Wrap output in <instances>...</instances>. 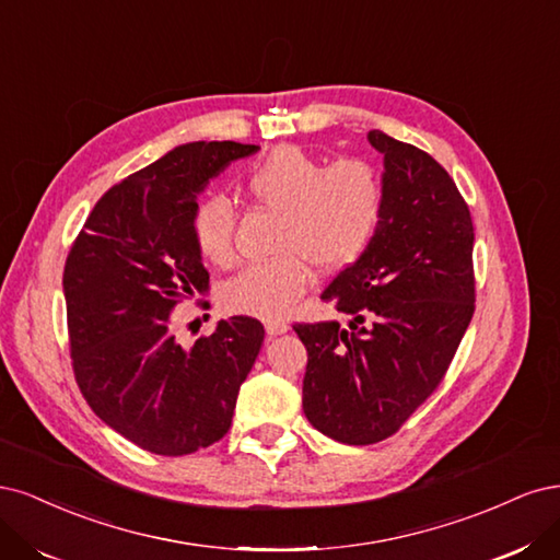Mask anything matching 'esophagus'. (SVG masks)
I'll list each match as a JSON object with an SVG mask.
<instances>
[{
    "mask_svg": "<svg viewBox=\"0 0 560 560\" xmlns=\"http://www.w3.org/2000/svg\"><path fill=\"white\" fill-rule=\"evenodd\" d=\"M288 323L285 320H277V318H272V320H267L265 323V330H267V335L269 337H277V335H283V332H288Z\"/></svg>",
    "mask_w": 560,
    "mask_h": 560,
    "instance_id": "1",
    "label": "esophagus"
}]
</instances>
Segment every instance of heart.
Listing matches in <instances>:
<instances>
[{
    "mask_svg": "<svg viewBox=\"0 0 560 560\" xmlns=\"http://www.w3.org/2000/svg\"><path fill=\"white\" fill-rule=\"evenodd\" d=\"M244 186L258 205L281 213L277 250L283 256L250 262L225 283L223 300L237 314L281 316L310 283V265L318 272L353 265L382 225L384 182L368 160L323 165L298 147H279L248 170ZM192 237L207 260L232 258L234 207L225 195L197 202Z\"/></svg>",
    "mask_w": 560,
    "mask_h": 560,
    "instance_id": "heart-1",
    "label": "heart"
}]
</instances>
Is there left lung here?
Segmentation results:
<instances>
[{
	"instance_id": "8db88e82",
	"label": "left lung",
	"mask_w": 560,
	"mask_h": 560,
	"mask_svg": "<svg viewBox=\"0 0 560 560\" xmlns=\"http://www.w3.org/2000/svg\"><path fill=\"white\" fill-rule=\"evenodd\" d=\"M368 139L384 155L382 225L320 295L349 328L293 326L310 355L304 417L355 446L395 435L438 390L475 314V228L454 178L411 143Z\"/></svg>"
}]
</instances>
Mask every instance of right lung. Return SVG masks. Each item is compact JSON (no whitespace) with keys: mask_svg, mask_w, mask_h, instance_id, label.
<instances>
[{"mask_svg":"<svg viewBox=\"0 0 560 560\" xmlns=\"http://www.w3.org/2000/svg\"><path fill=\"white\" fill-rule=\"evenodd\" d=\"M254 143L192 141L106 190L65 262L71 365L97 417L158 456H188L230 430L265 330L232 316L182 347L174 310L209 272L192 211L209 178Z\"/></svg>","mask_w":560,"mask_h":560,"instance_id":"right-lung-1","label":"right lung"}]
</instances>
